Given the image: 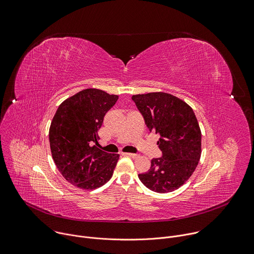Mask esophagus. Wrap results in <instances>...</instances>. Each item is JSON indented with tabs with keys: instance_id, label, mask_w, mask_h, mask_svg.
Instances as JSON below:
<instances>
[{
	"instance_id": "34e87169",
	"label": "esophagus",
	"mask_w": 254,
	"mask_h": 254,
	"mask_svg": "<svg viewBox=\"0 0 254 254\" xmlns=\"http://www.w3.org/2000/svg\"><path fill=\"white\" fill-rule=\"evenodd\" d=\"M124 155L130 157V158H133V159H137L139 158V155L138 154H133V153H124Z\"/></svg>"
}]
</instances>
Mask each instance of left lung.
Wrapping results in <instances>:
<instances>
[{"label":"left lung","mask_w":254,"mask_h":254,"mask_svg":"<svg viewBox=\"0 0 254 254\" xmlns=\"http://www.w3.org/2000/svg\"><path fill=\"white\" fill-rule=\"evenodd\" d=\"M150 130L160 134L163 153L151 168L139 174L140 181L157 192H170L183 186L194 172L201 154V132L192 108L165 92L132 96Z\"/></svg>","instance_id":"left-lung-1"}]
</instances>
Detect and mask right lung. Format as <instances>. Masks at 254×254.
Instances as JSON below:
<instances>
[{
	"mask_svg": "<svg viewBox=\"0 0 254 254\" xmlns=\"http://www.w3.org/2000/svg\"><path fill=\"white\" fill-rule=\"evenodd\" d=\"M118 97L87 88L65 99L53 118L49 133L53 159L64 178L79 189H97L113 175L119 154L106 153L93 144Z\"/></svg>",
	"mask_w": 254,
	"mask_h": 254,
	"instance_id": "right-lung-1",
	"label": "right lung"
}]
</instances>
